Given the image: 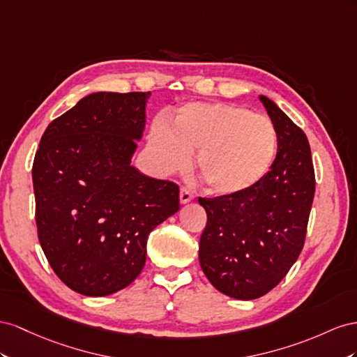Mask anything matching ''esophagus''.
Returning <instances> with one entry per match:
<instances>
[{
    "label": "esophagus",
    "mask_w": 357,
    "mask_h": 357,
    "mask_svg": "<svg viewBox=\"0 0 357 357\" xmlns=\"http://www.w3.org/2000/svg\"><path fill=\"white\" fill-rule=\"evenodd\" d=\"M179 199H181V203H188L195 199V195H192L191 190H188L187 187H182L179 192Z\"/></svg>",
    "instance_id": "1"
}]
</instances>
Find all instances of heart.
I'll return each instance as SVG.
<instances>
[{
  "mask_svg": "<svg viewBox=\"0 0 357 357\" xmlns=\"http://www.w3.org/2000/svg\"><path fill=\"white\" fill-rule=\"evenodd\" d=\"M149 149L161 172L188 165L197 151L196 169L208 188L235 196L256 187L272 169L278 151L273 122L241 106L209 101L182 106L170 127L155 122Z\"/></svg>",
  "mask_w": 357,
  "mask_h": 357,
  "instance_id": "b5f03b06",
  "label": "heart"
}]
</instances>
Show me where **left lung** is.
<instances>
[{
	"label": "left lung",
	"instance_id": "1",
	"mask_svg": "<svg viewBox=\"0 0 357 357\" xmlns=\"http://www.w3.org/2000/svg\"><path fill=\"white\" fill-rule=\"evenodd\" d=\"M278 135V152L260 184L235 196L199 197L208 221L199 260L211 284L235 299H257L286 277L307 236L315 192L308 139L260 96Z\"/></svg>",
	"mask_w": 357,
	"mask_h": 357
}]
</instances>
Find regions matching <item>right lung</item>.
<instances>
[{
    "mask_svg": "<svg viewBox=\"0 0 357 357\" xmlns=\"http://www.w3.org/2000/svg\"><path fill=\"white\" fill-rule=\"evenodd\" d=\"M151 93H96L47 126L33 162L36 222L67 287L106 296L136 280L146 241L179 209V187L130 165Z\"/></svg>",
    "mask_w": 357,
    "mask_h": 357,
    "instance_id": "add662e5",
    "label": "right lung"
}]
</instances>
